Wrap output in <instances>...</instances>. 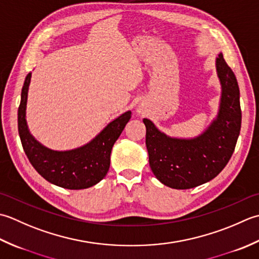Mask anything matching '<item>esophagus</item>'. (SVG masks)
Listing matches in <instances>:
<instances>
[{
	"label": "esophagus",
	"mask_w": 259,
	"mask_h": 259,
	"mask_svg": "<svg viewBox=\"0 0 259 259\" xmlns=\"http://www.w3.org/2000/svg\"><path fill=\"white\" fill-rule=\"evenodd\" d=\"M136 112L141 115H143V114H145V107L143 106V105H139L136 108Z\"/></svg>",
	"instance_id": "esophagus-1"
}]
</instances>
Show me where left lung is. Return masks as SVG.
Masks as SVG:
<instances>
[{
	"label": "left lung",
	"instance_id": "8db88e82",
	"mask_svg": "<svg viewBox=\"0 0 259 259\" xmlns=\"http://www.w3.org/2000/svg\"><path fill=\"white\" fill-rule=\"evenodd\" d=\"M215 71L221 87L218 113L201 134L191 139L168 136L143 118L151 170L168 188L191 189L212 180L233 155L241 126L239 87L221 52Z\"/></svg>",
	"mask_w": 259,
	"mask_h": 259
}]
</instances>
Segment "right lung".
I'll list each match as a JSON object with an SVG mask.
<instances>
[{
	"mask_svg": "<svg viewBox=\"0 0 259 259\" xmlns=\"http://www.w3.org/2000/svg\"><path fill=\"white\" fill-rule=\"evenodd\" d=\"M31 75L32 72L25 77L18 110L19 135L30 163L42 178L55 186L69 190L95 186L106 177L113 145L131 119L132 112L127 110L113 119L86 144L67 151L51 150L35 140L26 123Z\"/></svg>",
	"mask_w": 259,
	"mask_h": 259,
	"instance_id": "right-lung-1",
	"label": "right lung"
}]
</instances>
